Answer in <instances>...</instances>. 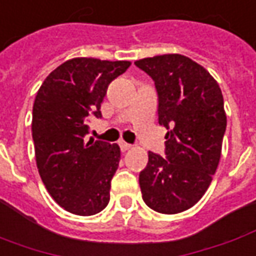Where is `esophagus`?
Returning a JSON list of instances; mask_svg holds the SVG:
<instances>
[{
    "label": "esophagus",
    "instance_id": "1",
    "mask_svg": "<svg viewBox=\"0 0 256 256\" xmlns=\"http://www.w3.org/2000/svg\"><path fill=\"white\" fill-rule=\"evenodd\" d=\"M119 146H120L122 151H128V150H130V148H132V144H128V142H123V140H122V142H119Z\"/></svg>",
    "mask_w": 256,
    "mask_h": 256
}]
</instances>
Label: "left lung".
Listing matches in <instances>:
<instances>
[{
	"label": "left lung",
	"mask_w": 256,
	"mask_h": 256,
	"mask_svg": "<svg viewBox=\"0 0 256 256\" xmlns=\"http://www.w3.org/2000/svg\"><path fill=\"white\" fill-rule=\"evenodd\" d=\"M157 90L158 123L166 128L165 156L148 151L138 182L142 200L175 214L200 200L222 156L227 126L223 94L208 70L180 54L137 60Z\"/></svg>",
	"instance_id": "8db88e82"
}]
</instances>
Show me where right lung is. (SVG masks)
<instances>
[{
  "instance_id": "add662e5",
  "label": "right lung",
  "mask_w": 256,
  "mask_h": 256,
  "mask_svg": "<svg viewBox=\"0 0 256 256\" xmlns=\"http://www.w3.org/2000/svg\"><path fill=\"white\" fill-rule=\"evenodd\" d=\"M128 67L130 62L78 57L52 71L38 91L32 118L38 170L52 198L72 214H96L109 203L120 148L85 142V136L92 116L102 118L109 84Z\"/></svg>"
}]
</instances>
